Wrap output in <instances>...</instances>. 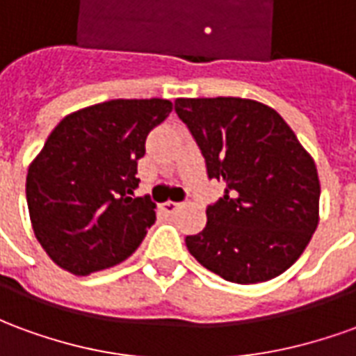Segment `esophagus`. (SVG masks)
Listing matches in <instances>:
<instances>
[{
  "mask_svg": "<svg viewBox=\"0 0 356 356\" xmlns=\"http://www.w3.org/2000/svg\"><path fill=\"white\" fill-rule=\"evenodd\" d=\"M179 208H181V204H179V202L168 200V202H163V204H160V211L165 213V216H173Z\"/></svg>",
  "mask_w": 356,
  "mask_h": 356,
  "instance_id": "1",
  "label": "esophagus"
}]
</instances>
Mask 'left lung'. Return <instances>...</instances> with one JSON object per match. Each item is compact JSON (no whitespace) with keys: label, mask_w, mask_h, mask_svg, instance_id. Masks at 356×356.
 <instances>
[{"label":"left lung","mask_w":356,"mask_h":356,"mask_svg":"<svg viewBox=\"0 0 356 356\" xmlns=\"http://www.w3.org/2000/svg\"><path fill=\"white\" fill-rule=\"evenodd\" d=\"M209 179L225 194L206 208L204 231L186 236L196 261L225 280L257 284L290 268L318 225L313 158L282 116L240 97L177 99Z\"/></svg>","instance_id":"left-lung-1"}]
</instances>
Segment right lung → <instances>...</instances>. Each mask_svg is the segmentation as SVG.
I'll use <instances>...</instances> for the list:
<instances>
[{
  "instance_id": "add662e5",
  "label": "right lung",
  "mask_w": 356,
  "mask_h": 356,
  "mask_svg": "<svg viewBox=\"0 0 356 356\" xmlns=\"http://www.w3.org/2000/svg\"><path fill=\"white\" fill-rule=\"evenodd\" d=\"M165 99H114L72 112L30 163L26 202L38 242L78 276L114 267L156 221L150 196L133 198L148 133L170 116Z\"/></svg>"
}]
</instances>
